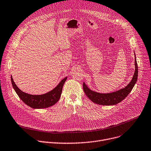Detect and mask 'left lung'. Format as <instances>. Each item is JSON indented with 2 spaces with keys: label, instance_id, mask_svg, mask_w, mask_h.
Returning a JSON list of instances; mask_svg holds the SVG:
<instances>
[{
  "label": "left lung",
  "instance_id": "left-lung-1",
  "mask_svg": "<svg viewBox=\"0 0 151 151\" xmlns=\"http://www.w3.org/2000/svg\"><path fill=\"white\" fill-rule=\"evenodd\" d=\"M135 70L133 76V78L130 83L124 88L119 90L116 92L110 93H99L90 90L85 84L83 83V90L87 97L91 101L96 104L99 105L104 106H111L115 105L121 102L132 91V90L135 86L138 78V65L136 61V57L135 59Z\"/></svg>",
  "mask_w": 151,
  "mask_h": 151
}]
</instances>
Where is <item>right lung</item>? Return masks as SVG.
Listing matches in <instances>:
<instances>
[{"mask_svg":"<svg viewBox=\"0 0 151 151\" xmlns=\"http://www.w3.org/2000/svg\"><path fill=\"white\" fill-rule=\"evenodd\" d=\"M11 79L13 87L16 93L24 103L33 109H44L53 106L59 101L67 77L63 79L52 91L40 95H29L23 92L17 87L12 76H11Z\"/></svg>","mask_w":151,"mask_h":151,"instance_id":"1","label":"right lung"}]
</instances>
